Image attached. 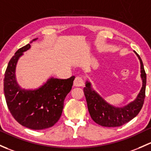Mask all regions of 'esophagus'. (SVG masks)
Listing matches in <instances>:
<instances>
[{
    "label": "esophagus",
    "mask_w": 151,
    "mask_h": 151,
    "mask_svg": "<svg viewBox=\"0 0 151 151\" xmlns=\"http://www.w3.org/2000/svg\"><path fill=\"white\" fill-rule=\"evenodd\" d=\"M84 85V80L82 77H77L74 81V87H82Z\"/></svg>",
    "instance_id": "1"
}]
</instances>
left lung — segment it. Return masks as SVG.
Here are the masks:
<instances>
[{
	"mask_svg": "<svg viewBox=\"0 0 151 151\" xmlns=\"http://www.w3.org/2000/svg\"><path fill=\"white\" fill-rule=\"evenodd\" d=\"M140 63V77L142 85L138 95L129 104L117 107L106 102L93 88L90 81L86 80L84 93L86 98L89 113L92 119L98 124L106 127H116L127 123L140 111L144 103L146 86V74L139 55L135 53Z\"/></svg>",
	"mask_w": 151,
	"mask_h": 151,
	"instance_id": "obj_1",
	"label": "left lung"
}]
</instances>
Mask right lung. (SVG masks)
Returning a JSON list of instances; mask_svg holds the SVG:
<instances>
[{
  "label": "right lung",
  "instance_id": "obj_1",
  "mask_svg": "<svg viewBox=\"0 0 151 151\" xmlns=\"http://www.w3.org/2000/svg\"><path fill=\"white\" fill-rule=\"evenodd\" d=\"M29 43L19 49L9 62L5 72L4 96L11 114L20 124L40 130L51 127L59 120L64 99L75 77L65 80L51 77L37 88H22L17 82L16 68L20 57L31 47Z\"/></svg>",
  "mask_w": 151,
  "mask_h": 151
}]
</instances>
